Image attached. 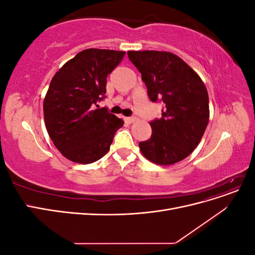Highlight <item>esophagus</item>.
Listing matches in <instances>:
<instances>
[{
	"mask_svg": "<svg viewBox=\"0 0 255 255\" xmlns=\"http://www.w3.org/2000/svg\"><path fill=\"white\" fill-rule=\"evenodd\" d=\"M125 120H126L127 123H129V125H130V123H133V122L136 121V118H135V117H128V118H126Z\"/></svg>",
	"mask_w": 255,
	"mask_h": 255,
	"instance_id": "esophagus-1",
	"label": "esophagus"
}]
</instances>
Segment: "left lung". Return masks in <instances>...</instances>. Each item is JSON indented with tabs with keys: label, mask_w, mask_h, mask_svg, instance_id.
I'll return each instance as SVG.
<instances>
[{
	"label": "left lung",
	"mask_w": 255,
	"mask_h": 255,
	"mask_svg": "<svg viewBox=\"0 0 255 255\" xmlns=\"http://www.w3.org/2000/svg\"><path fill=\"white\" fill-rule=\"evenodd\" d=\"M152 102H163L161 118L150 122L151 138L139 142L142 155L161 166L173 165L194 151L210 120L207 89L198 73L175 54L128 51Z\"/></svg>",
	"instance_id": "8db88e82"
}]
</instances>
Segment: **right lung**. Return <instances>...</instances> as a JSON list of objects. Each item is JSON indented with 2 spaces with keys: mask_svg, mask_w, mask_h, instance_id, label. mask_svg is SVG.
Instances as JSON below:
<instances>
[{
  "mask_svg": "<svg viewBox=\"0 0 255 255\" xmlns=\"http://www.w3.org/2000/svg\"><path fill=\"white\" fill-rule=\"evenodd\" d=\"M125 55L123 51L86 49L53 76L43 100L45 128L57 150L73 163L102 158L125 123L105 107L96 109L106 92L107 75Z\"/></svg>",
  "mask_w": 255,
  "mask_h": 255,
  "instance_id": "add662e5",
  "label": "right lung"
}]
</instances>
